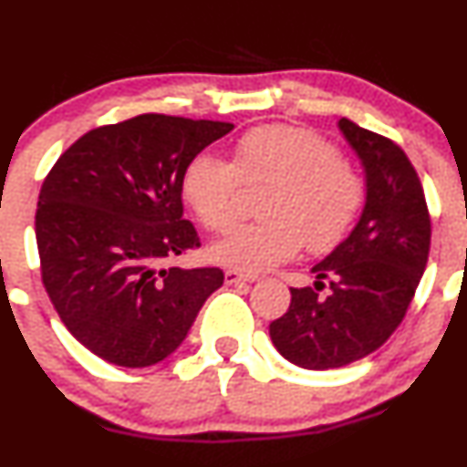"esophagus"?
Wrapping results in <instances>:
<instances>
[{
    "label": "esophagus",
    "instance_id": "34e87169",
    "mask_svg": "<svg viewBox=\"0 0 467 467\" xmlns=\"http://www.w3.org/2000/svg\"><path fill=\"white\" fill-rule=\"evenodd\" d=\"M225 277V285H239V282H255L257 277L255 275H246V273H239L234 271V268H228V271L223 273Z\"/></svg>",
    "mask_w": 467,
    "mask_h": 467
}]
</instances>
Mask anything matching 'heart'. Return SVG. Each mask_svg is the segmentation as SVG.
<instances>
[{
  "label": "heart",
  "instance_id": "obj_1",
  "mask_svg": "<svg viewBox=\"0 0 467 467\" xmlns=\"http://www.w3.org/2000/svg\"><path fill=\"white\" fill-rule=\"evenodd\" d=\"M244 185H262L257 223L242 225L212 248L223 266L260 273L305 246L327 253L343 242L364 205L366 187L355 167L321 133L268 124L234 144L233 162L196 155L182 171V196L210 233H225L239 216Z\"/></svg>",
  "mask_w": 467,
  "mask_h": 467
}]
</instances>
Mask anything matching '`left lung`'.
I'll return each instance as SVG.
<instances>
[{
	"instance_id": "1",
	"label": "left lung",
	"mask_w": 467,
	"mask_h": 467,
	"mask_svg": "<svg viewBox=\"0 0 467 467\" xmlns=\"http://www.w3.org/2000/svg\"><path fill=\"white\" fill-rule=\"evenodd\" d=\"M338 129L364 167V212L348 239L312 268L314 286L291 289L286 314L268 325L277 352L309 370L341 368L384 346L430 257V210L407 153L346 117ZM323 279L330 286L325 296Z\"/></svg>"
}]
</instances>
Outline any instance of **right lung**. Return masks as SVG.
Listing matches in <instances>:
<instances>
[{"mask_svg":"<svg viewBox=\"0 0 467 467\" xmlns=\"http://www.w3.org/2000/svg\"><path fill=\"white\" fill-rule=\"evenodd\" d=\"M228 121L138 115L69 146L42 182L36 239L60 321L103 361L146 368L171 355L223 271L164 268L201 246L182 219V171Z\"/></svg>","mask_w":467,"mask_h":467,"instance_id":"obj_1","label":"right lung"}]
</instances>
